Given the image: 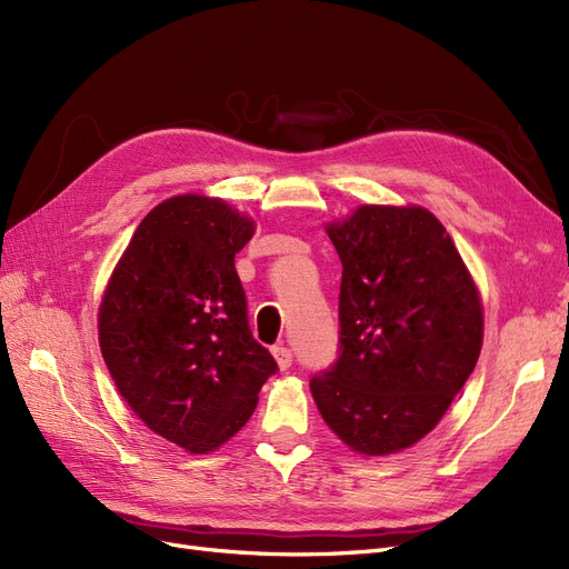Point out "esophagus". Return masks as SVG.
<instances>
[{"label": "esophagus", "instance_id": "obj_1", "mask_svg": "<svg viewBox=\"0 0 569 569\" xmlns=\"http://www.w3.org/2000/svg\"><path fill=\"white\" fill-rule=\"evenodd\" d=\"M272 358H276L280 369H289L291 367V350L284 346H276L272 348Z\"/></svg>", "mask_w": 569, "mask_h": 569}]
</instances>
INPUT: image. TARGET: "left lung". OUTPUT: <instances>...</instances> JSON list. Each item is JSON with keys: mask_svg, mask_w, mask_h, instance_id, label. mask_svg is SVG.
Masks as SVG:
<instances>
[{"mask_svg": "<svg viewBox=\"0 0 569 569\" xmlns=\"http://www.w3.org/2000/svg\"><path fill=\"white\" fill-rule=\"evenodd\" d=\"M325 230L343 266L341 356L310 393L352 452L398 455L440 423L476 369L480 289L419 204H360Z\"/></svg>", "mask_w": 569, "mask_h": 569, "instance_id": "left-lung-1", "label": "left lung"}]
</instances>
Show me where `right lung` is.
<instances>
[{
  "instance_id": "obj_1",
  "label": "right lung",
  "mask_w": 569,
  "mask_h": 569,
  "mask_svg": "<svg viewBox=\"0 0 569 569\" xmlns=\"http://www.w3.org/2000/svg\"><path fill=\"white\" fill-rule=\"evenodd\" d=\"M257 221L204 192L150 209L98 306L117 393L152 433L217 452L249 421L276 360L253 341L234 270Z\"/></svg>"
}]
</instances>
